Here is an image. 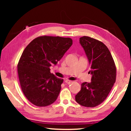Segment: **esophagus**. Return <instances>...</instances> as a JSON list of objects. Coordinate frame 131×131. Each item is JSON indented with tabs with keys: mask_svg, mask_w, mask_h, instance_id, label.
<instances>
[{
	"mask_svg": "<svg viewBox=\"0 0 131 131\" xmlns=\"http://www.w3.org/2000/svg\"><path fill=\"white\" fill-rule=\"evenodd\" d=\"M65 82L67 84H68V85H70V84H71V83H72V81H71V80H66Z\"/></svg>",
	"mask_w": 131,
	"mask_h": 131,
	"instance_id": "esophagus-1",
	"label": "esophagus"
}]
</instances>
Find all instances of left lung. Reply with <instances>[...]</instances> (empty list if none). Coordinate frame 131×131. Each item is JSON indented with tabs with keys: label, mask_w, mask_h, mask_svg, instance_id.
<instances>
[{
	"label": "left lung",
	"mask_w": 131,
	"mask_h": 131,
	"mask_svg": "<svg viewBox=\"0 0 131 131\" xmlns=\"http://www.w3.org/2000/svg\"><path fill=\"white\" fill-rule=\"evenodd\" d=\"M88 59L92 74L90 83L84 82L75 96L76 102L87 107L101 104L108 96L116 78L115 63L108 48L96 39L88 36L79 39Z\"/></svg>",
	"instance_id": "1"
}]
</instances>
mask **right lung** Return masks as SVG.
<instances>
[{"label":"right lung","instance_id":"obj_1","mask_svg":"<svg viewBox=\"0 0 131 131\" xmlns=\"http://www.w3.org/2000/svg\"><path fill=\"white\" fill-rule=\"evenodd\" d=\"M72 44L69 37L42 36L25 48L18 63V74L23 94L33 104L45 107L56 101L63 79L51 73L50 67L56 65Z\"/></svg>","mask_w":131,"mask_h":131}]
</instances>
